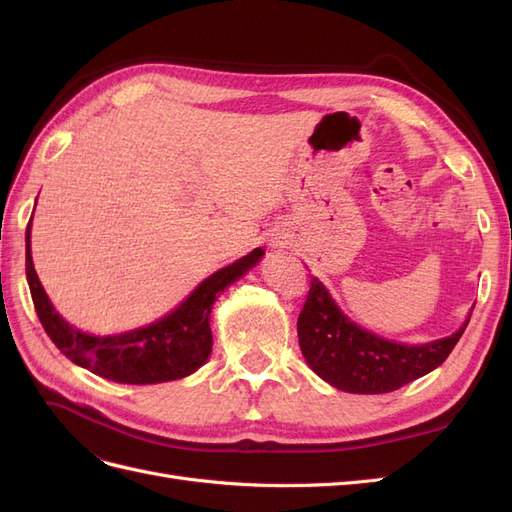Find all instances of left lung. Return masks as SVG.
Here are the masks:
<instances>
[{
    "label": "left lung",
    "mask_w": 512,
    "mask_h": 512,
    "mask_svg": "<svg viewBox=\"0 0 512 512\" xmlns=\"http://www.w3.org/2000/svg\"><path fill=\"white\" fill-rule=\"evenodd\" d=\"M470 316L472 312L457 333L436 342L397 344L354 324L318 277H312L297 333L305 361L324 382L346 393L380 395L397 391L442 365L466 331Z\"/></svg>",
    "instance_id": "8db88e82"
}]
</instances>
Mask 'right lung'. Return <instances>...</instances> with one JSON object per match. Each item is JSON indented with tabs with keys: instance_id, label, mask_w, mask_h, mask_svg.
<instances>
[{
	"instance_id": "1",
	"label": "right lung",
	"mask_w": 512,
	"mask_h": 512,
	"mask_svg": "<svg viewBox=\"0 0 512 512\" xmlns=\"http://www.w3.org/2000/svg\"><path fill=\"white\" fill-rule=\"evenodd\" d=\"M29 232H32V220L25 232V271L36 314L46 335L72 363L94 371L96 376L123 384H158L194 374L211 354L213 337L209 316L215 299L265 254L256 247L232 265L215 271L203 284H198L175 312L149 327L121 335L96 337L76 331L55 312L34 269Z\"/></svg>"
}]
</instances>
